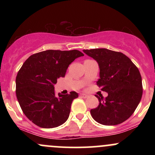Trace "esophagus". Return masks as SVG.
I'll return each mask as SVG.
<instances>
[{
  "mask_svg": "<svg viewBox=\"0 0 155 155\" xmlns=\"http://www.w3.org/2000/svg\"><path fill=\"white\" fill-rule=\"evenodd\" d=\"M80 96H81L82 98H87V97H89L88 95H87V94H84V93H81L80 94Z\"/></svg>",
  "mask_w": 155,
  "mask_h": 155,
  "instance_id": "obj_1",
  "label": "esophagus"
}]
</instances>
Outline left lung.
Wrapping results in <instances>:
<instances>
[{"mask_svg": "<svg viewBox=\"0 0 155 155\" xmlns=\"http://www.w3.org/2000/svg\"><path fill=\"white\" fill-rule=\"evenodd\" d=\"M96 60L100 68L97 84L108 92L98 98L97 108L90 110L92 118L104 125H116L127 120L139 104L143 93L142 79L138 68L122 52L109 49H84Z\"/></svg>", "mask_w": 155, "mask_h": 155, "instance_id": "obj_1", "label": "left lung"}]
</instances>
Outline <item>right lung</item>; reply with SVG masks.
Returning <instances> with one entry per match:
<instances>
[{
  "label": "right lung",
  "instance_id": "right-lung-1",
  "mask_svg": "<svg viewBox=\"0 0 155 155\" xmlns=\"http://www.w3.org/2000/svg\"><path fill=\"white\" fill-rule=\"evenodd\" d=\"M79 50H46L31 55L16 78V95L25 116L38 127L53 128L66 122L77 92L55 96L54 84L64 77L68 65L79 57Z\"/></svg>",
  "mask_w": 155,
  "mask_h": 155
}]
</instances>
